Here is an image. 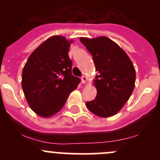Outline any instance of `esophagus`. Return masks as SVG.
<instances>
[{"label": "esophagus", "instance_id": "esophagus-1", "mask_svg": "<svg viewBox=\"0 0 160 160\" xmlns=\"http://www.w3.org/2000/svg\"><path fill=\"white\" fill-rule=\"evenodd\" d=\"M87 80H88V77H86V76H82L81 77V82L82 83H86Z\"/></svg>", "mask_w": 160, "mask_h": 160}]
</instances>
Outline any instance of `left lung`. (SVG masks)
Returning <instances> with one entry per match:
<instances>
[{
  "label": "left lung",
  "mask_w": 160,
  "mask_h": 160,
  "mask_svg": "<svg viewBox=\"0 0 160 160\" xmlns=\"http://www.w3.org/2000/svg\"><path fill=\"white\" fill-rule=\"evenodd\" d=\"M93 56L98 75L93 80L94 100L86 102L88 110L101 118L117 114L129 99L135 83L133 63L125 51L104 36L80 38Z\"/></svg>",
  "instance_id": "8db88e82"
}]
</instances>
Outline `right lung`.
<instances>
[{
	"label": "right lung",
	"mask_w": 160,
	"mask_h": 160,
	"mask_svg": "<svg viewBox=\"0 0 160 160\" xmlns=\"http://www.w3.org/2000/svg\"><path fill=\"white\" fill-rule=\"evenodd\" d=\"M72 40L54 35L30 55L22 70V86L34 112L51 117L62 109L80 79L72 75L68 52Z\"/></svg>",
	"instance_id": "obj_1"
}]
</instances>
